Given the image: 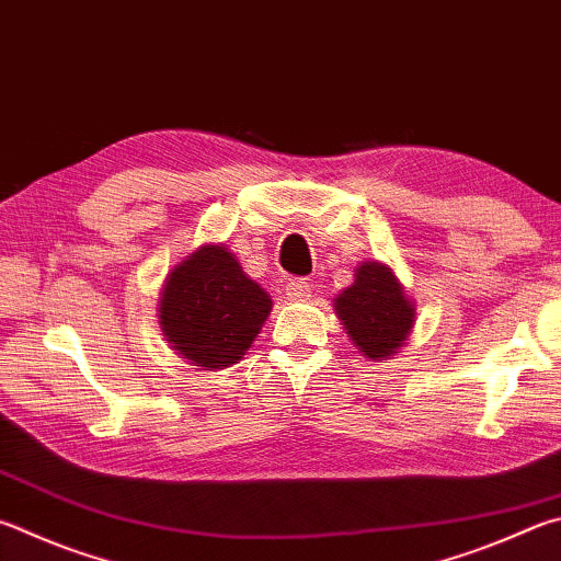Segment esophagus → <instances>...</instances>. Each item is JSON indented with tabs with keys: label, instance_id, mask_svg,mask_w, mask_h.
<instances>
[{
	"label": "esophagus",
	"instance_id": "34e87169",
	"mask_svg": "<svg viewBox=\"0 0 561 561\" xmlns=\"http://www.w3.org/2000/svg\"><path fill=\"white\" fill-rule=\"evenodd\" d=\"M309 297H311L309 282L291 279V282L287 284V299H289V301H307Z\"/></svg>",
	"mask_w": 561,
	"mask_h": 561
}]
</instances>
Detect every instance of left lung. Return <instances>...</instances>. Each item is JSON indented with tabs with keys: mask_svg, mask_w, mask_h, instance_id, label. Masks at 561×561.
<instances>
[{
	"mask_svg": "<svg viewBox=\"0 0 561 561\" xmlns=\"http://www.w3.org/2000/svg\"><path fill=\"white\" fill-rule=\"evenodd\" d=\"M333 309L355 348L375 363L400 353L416 321L414 301L390 264L380 260L355 267V282L333 299Z\"/></svg>",
	"mask_w": 561,
	"mask_h": 561,
	"instance_id": "1",
	"label": "left lung"
}]
</instances>
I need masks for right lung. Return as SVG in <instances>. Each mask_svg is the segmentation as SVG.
Instances as JSON below:
<instances>
[{"label": "right lung", "instance_id": "add662e5", "mask_svg": "<svg viewBox=\"0 0 561 561\" xmlns=\"http://www.w3.org/2000/svg\"><path fill=\"white\" fill-rule=\"evenodd\" d=\"M272 311V299L222 242H206L167 274L159 325L171 351L196 370L242 360Z\"/></svg>", "mask_w": 561, "mask_h": 561}]
</instances>
